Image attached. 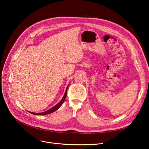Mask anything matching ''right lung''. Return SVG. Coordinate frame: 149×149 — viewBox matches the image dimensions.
Returning <instances> with one entry per match:
<instances>
[{
    "instance_id": "obj_1",
    "label": "right lung",
    "mask_w": 149,
    "mask_h": 149,
    "mask_svg": "<svg viewBox=\"0 0 149 149\" xmlns=\"http://www.w3.org/2000/svg\"><path fill=\"white\" fill-rule=\"evenodd\" d=\"M68 87L66 88V89L65 93V94H64V96L63 97L62 100H61L59 102H58L56 105H55V106L53 107L52 108H51V109H48V111H45V112H40V113H36V112H30V111H29V112H30L31 114H34V115L42 116V115H46V114H51V113H52V112H55V111H56L57 109H59V108L61 107V106L63 104V103L64 102V101H65V99H66V94H67V89H68Z\"/></svg>"
}]
</instances>
